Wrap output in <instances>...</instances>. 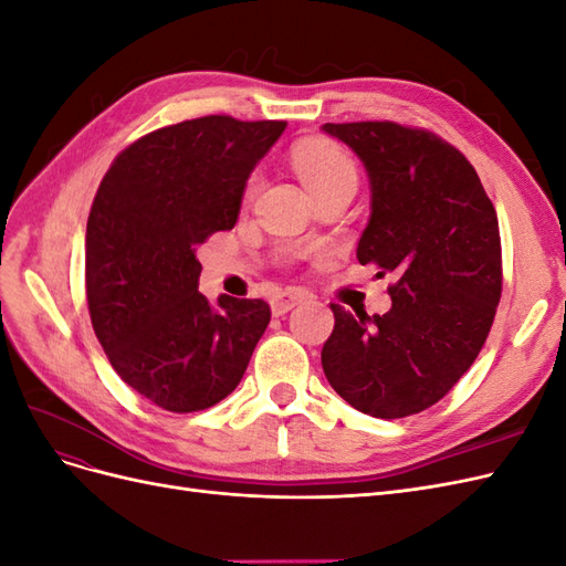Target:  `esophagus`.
Listing matches in <instances>:
<instances>
[{
	"label": "esophagus",
	"instance_id": "obj_1",
	"mask_svg": "<svg viewBox=\"0 0 566 566\" xmlns=\"http://www.w3.org/2000/svg\"><path fill=\"white\" fill-rule=\"evenodd\" d=\"M306 300H310V293H306V290H302V287H287L285 293L276 295V300L271 302V310H273V314H276V316H283V314H287L290 310H293V306H297V304H302Z\"/></svg>",
	"mask_w": 566,
	"mask_h": 566
}]
</instances>
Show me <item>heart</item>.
Returning a JSON list of instances; mask_svg holds the SVG:
<instances>
[{"instance_id": "b5f03b06", "label": "heart", "mask_w": 566, "mask_h": 566, "mask_svg": "<svg viewBox=\"0 0 566 566\" xmlns=\"http://www.w3.org/2000/svg\"><path fill=\"white\" fill-rule=\"evenodd\" d=\"M293 167L310 191L337 181H356V167L342 148L325 142H306L293 150ZM254 181L250 184V191Z\"/></svg>"}]
</instances>
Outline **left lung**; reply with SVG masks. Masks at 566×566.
<instances>
[{"mask_svg":"<svg viewBox=\"0 0 566 566\" xmlns=\"http://www.w3.org/2000/svg\"><path fill=\"white\" fill-rule=\"evenodd\" d=\"M364 163L370 217L361 264L394 273L391 310L368 316L331 304L321 364L331 387L366 416L420 413L468 373L501 300L499 217L458 148L397 123H325Z\"/></svg>","mask_w":566,"mask_h":566,"instance_id":"left-lung-1","label":"left lung"}]
</instances>
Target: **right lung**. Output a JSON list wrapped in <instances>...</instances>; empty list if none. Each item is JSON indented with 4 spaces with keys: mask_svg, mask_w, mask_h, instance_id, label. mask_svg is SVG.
<instances>
[{
    "mask_svg": "<svg viewBox=\"0 0 566 566\" xmlns=\"http://www.w3.org/2000/svg\"><path fill=\"white\" fill-rule=\"evenodd\" d=\"M287 123L208 115L125 148L101 181L84 238L94 333L132 389L172 413L227 399L271 310L198 293L196 250L235 227L254 165Z\"/></svg>",
    "mask_w": 566,
    "mask_h": 566,
    "instance_id": "right-lung-1",
    "label": "right lung"
}]
</instances>
